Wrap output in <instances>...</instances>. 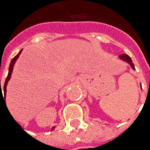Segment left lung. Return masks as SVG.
<instances>
[{"mask_svg":"<svg viewBox=\"0 0 150 150\" xmlns=\"http://www.w3.org/2000/svg\"><path fill=\"white\" fill-rule=\"evenodd\" d=\"M120 59H122V60H124V61H125V62H127L129 65L131 66V68L133 69V70H135V68H134V64H133V62H132V59L128 55V54H120ZM140 87H141V85H140Z\"/></svg>","mask_w":150,"mask_h":150,"instance_id":"obj_1","label":"left lung"}]
</instances>
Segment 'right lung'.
Masks as SVG:
<instances>
[{"label": "right lung", "instance_id": "obj_1", "mask_svg": "<svg viewBox=\"0 0 150 150\" xmlns=\"http://www.w3.org/2000/svg\"><path fill=\"white\" fill-rule=\"evenodd\" d=\"M22 50H21V51H20L18 54H16V55L14 57L13 59H11V64H10V66H9V72H8V75H7V77H6V81H5L4 87H3V91H4V98H3V100H4V99H6V86H7L8 81L10 80L11 77V74H12V71H13V68H14V65H15V63H16V59H18V57L20 56ZM2 96H3L2 90H1V80H0V98H1V96L2 97ZM4 101H5V100H4ZM5 104H6V102H5ZM54 128H55L54 126L52 127V128H51V130H53Z\"/></svg>", "mask_w": 150, "mask_h": 150}]
</instances>
